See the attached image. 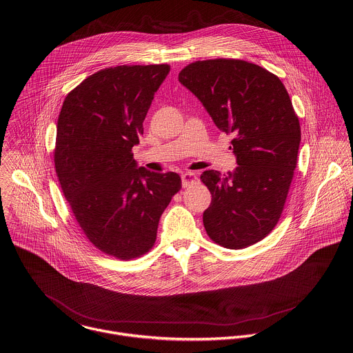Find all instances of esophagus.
Returning a JSON list of instances; mask_svg holds the SVG:
<instances>
[{
	"mask_svg": "<svg viewBox=\"0 0 353 353\" xmlns=\"http://www.w3.org/2000/svg\"><path fill=\"white\" fill-rule=\"evenodd\" d=\"M181 181H183V187L187 188L198 181V176L194 172H185L184 174H181Z\"/></svg>",
	"mask_w": 353,
	"mask_h": 353,
	"instance_id": "esophagus-1",
	"label": "esophagus"
}]
</instances>
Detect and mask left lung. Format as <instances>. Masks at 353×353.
I'll return each instance as SVG.
<instances>
[{
	"instance_id": "left-lung-1",
	"label": "left lung",
	"mask_w": 353,
	"mask_h": 353,
	"mask_svg": "<svg viewBox=\"0 0 353 353\" xmlns=\"http://www.w3.org/2000/svg\"><path fill=\"white\" fill-rule=\"evenodd\" d=\"M179 80L203 103L218 130L233 135L239 165L228 177L216 170L202 173L212 194L205 229L221 247L247 248L281 218L301 141L299 117L280 77L244 60L195 61Z\"/></svg>"
}]
</instances>
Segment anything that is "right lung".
I'll list each match as a JSON object with an SVG mask.
<instances>
[{
	"label": "right lung",
	"mask_w": 353,
	"mask_h": 353,
	"mask_svg": "<svg viewBox=\"0 0 353 353\" xmlns=\"http://www.w3.org/2000/svg\"><path fill=\"white\" fill-rule=\"evenodd\" d=\"M170 67L119 65L84 79L65 97L54 147L56 173L85 237L103 254H147L158 222L181 188L174 172L137 168L132 147Z\"/></svg>",
	"instance_id": "right-lung-1"
}]
</instances>
